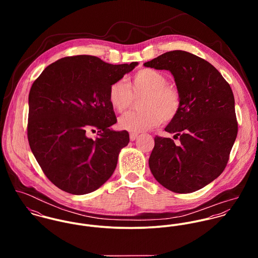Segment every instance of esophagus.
Instances as JSON below:
<instances>
[{
	"mask_svg": "<svg viewBox=\"0 0 258 258\" xmlns=\"http://www.w3.org/2000/svg\"><path fill=\"white\" fill-rule=\"evenodd\" d=\"M137 136H138L137 133H133V132H132V133L129 134V137H130V140H131V141H134V140L137 138Z\"/></svg>",
	"mask_w": 258,
	"mask_h": 258,
	"instance_id": "1",
	"label": "esophagus"
}]
</instances>
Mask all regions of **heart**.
I'll list each match as a JSON object with an SVG mask.
<instances>
[{"mask_svg": "<svg viewBox=\"0 0 258 258\" xmlns=\"http://www.w3.org/2000/svg\"><path fill=\"white\" fill-rule=\"evenodd\" d=\"M144 94L140 101L141 111L128 112L121 116L118 125L121 129L141 132L159 125L164 119H174L182 105L179 89L169 83L168 77L153 69H142L128 81L117 80L109 87L108 98L117 112H124L132 105L134 96Z\"/></svg>", "mask_w": 258, "mask_h": 258, "instance_id": "obj_1", "label": "heart"}]
</instances>
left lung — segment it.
<instances>
[{
    "label": "left lung",
    "mask_w": 258,
    "mask_h": 258,
    "mask_svg": "<svg viewBox=\"0 0 258 258\" xmlns=\"http://www.w3.org/2000/svg\"><path fill=\"white\" fill-rule=\"evenodd\" d=\"M144 66L170 71L182 96L181 109L165 128L176 133L179 144L156 136L150 170L174 192L196 191L227 165L238 130L232 90L214 66L184 50L165 52Z\"/></svg>",
    "instance_id": "obj_1"
}]
</instances>
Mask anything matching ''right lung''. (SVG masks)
Listing matches in <instances>:
<instances>
[{"instance_id": "add662e5", "label": "right lung", "mask_w": 258, "mask_h": 258, "mask_svg": "<svg viewBox=\"0 0 258 258\" xmlns=\"http://www.w3.org/2000/svg\"><path fill=\"white\" fill-rule=\"evenodd\" d=\"M137 64H109L93 55L67 56L34 81L28 140L43 174L58 188L84 195L112 176L129 134L109 129L117 119L108 91ZM89 130H99L96 141L86 136Z\"/></svg>"}]
</instances>
